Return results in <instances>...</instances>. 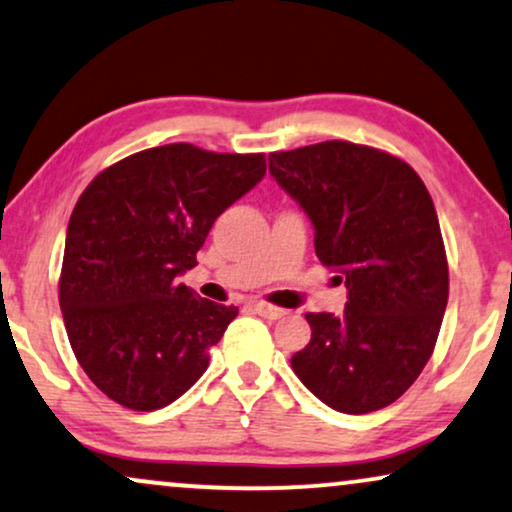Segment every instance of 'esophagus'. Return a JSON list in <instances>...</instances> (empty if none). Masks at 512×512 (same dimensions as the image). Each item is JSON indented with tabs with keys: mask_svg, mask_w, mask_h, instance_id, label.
<instances>
[{
	"mask_svg": "<svg viewBox=\"0 0 512 512\" xmlns=\"http://www.w3.org/2000/svg\"><path fill=\"white\" fill-rule=\"evenodd\" d=\"M251 308H254L258 315H263V318H268V320H277V318H282V315H287L285 308L266 304V301H251Z\"/></svg>",
	"mask_w": 512,
	"mask_h": 512,
	"instance_id": "1",
	"label": "esophagus"
}]
</instances>
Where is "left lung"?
Masks as SVG:
<instances>
[{"label":"left lung","mask_w":512,"mask_h":512,"mask_svg":"<svg viewBox=\"0 0 512 512\" xmlns=\"http://www.w3.org/2000/svg\"><path fill=\"white\" fill-rule=\"evenodd\" d=\"M270 175L304 208L315 254L344 275V313H306L311 342L292 370L327 406L363 415L394 403L430 361L449 263L420 175L387 151L320 142L268 156Z\"/></svg>","instance_id":"left-lung-1"}]
</instances>
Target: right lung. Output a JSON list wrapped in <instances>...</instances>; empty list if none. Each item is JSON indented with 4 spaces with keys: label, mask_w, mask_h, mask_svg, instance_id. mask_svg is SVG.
<instances>
[{
    "label": "right lung",
    "mask_w": 512,
    "mask_h": 512,
    "mask_svg": "<svg viewBox=\"0 0 512 512\" xmlns=\"http://www.w3.org/2000/svg\"><path fill=\"white\" fill-rule=\"evenodd\" d=\"M266 175L263 154L166 144L113 163L68 220L59 304L87 377L132 410L180 399L208 368V349L237 306L180 282L227 206Z\"/></svg>",
    "instance_id": "right-lung-1"
}]
</instances>
